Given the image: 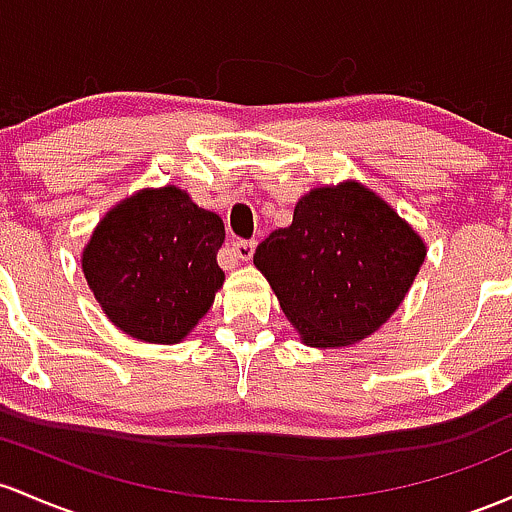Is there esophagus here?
<instances>
[{
  "mask_svg": "<svg viewBox=\"0 0 512 512\" xmlns=\"http://www.w3.org/2000/svg\"><path fill=\"white\" fill-rule=\"evenodd\" d=\"M230 255L240 262L252 260V255H255V243H252V240H235V243L230 245Z\"/></svg>",
  "mask_w": 512,
  "mask_h": 512,
  "instance_id": "esophagus-1",
  "label": "esophagus"
}]
</instances>
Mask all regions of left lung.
<instances>
[{
  "label": "left lung",
  "mask_w": 512,
  "mask_h": 512,
  "mask_svg": "<svg viewBox=\"0 0 512 512\" xmlns=\"http://www.w3.org/2000/svg\"><path fill=\"white\" fill-rule=\"evenodd\" d=\"M425 255V240L389 201L345 179L303 194L291 226L257 247L255 267L303 345L338 350L396 313Z\"/></svg>",
  "instance_id": "left-lung-1"
}]
</instances>
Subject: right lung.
<instances>
[{"instance_id": "add662e5", "label": "right lung", "mask_w": 512, "mask_h": 512, "mask_svg": "<svg viewBox=\"0 0 512 512\" xmlns=\"http://www.w3.org/2000/svg\"><path fill=\"white\" fill-rule=\"evenodd\" d=\"M226 228L177 184L145 187L111 206L82 250V272L106 318L131 338L182 342L226 282Z\"/></svg>"}]
</instances>
